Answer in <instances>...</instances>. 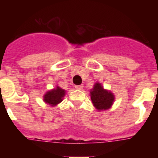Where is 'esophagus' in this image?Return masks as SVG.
I'll return each instance as SVG.
<instances>
[{"instance_id": "34e87169", "label": "esophagus", "mask_w": 158, "mask_h": 158, "mask_svg": "<svg viewBox=\"0 0 158 158\" xmlns=\"http://www.w3.org/2000/svg\"><path fill=\"white\" fill-rule=\"evenodd\" d=\"M84 85H76L75 86V88H76L77 89H78V90H81L82 89H83Z\"/></svg>"}]
</instances>
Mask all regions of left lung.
<instances>
[{
    "label": "left lung",
    "mask_w": 158,
    "mask_h": 158,
    "mask_svg": "<svg viewBox=\"0 0 158 158\" xmlns=\"http://www.w3.org/2000/svg\"><path fill=\"white\" fill-rule=\"evenodd\" d=\"M89 94L93 106L100 111L110 109L115 101L114 93L104 89L100 82L94 84Z\"/></svg>",
    "instance_id": "obj_1"
}]
</instances>
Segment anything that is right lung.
I'll use <instances>...</instances> for the list:
<instances>
[{"instance_id":"right-lung-1","label":"right lung","mask_w":158,"mask_h":158,"mask_svg":"<svg viewBox=\"0 0 158 158\" xmlns=\"http://www.w3.org/2000/svg\"><path fill=\"white\" fill-rule=\"evenodd\" d=\"M65 94H66V91L65 89L57 85L56 88H54L47 91L43 96V100L47 104H49L51 107H54L63 100Z\"/></svg>"}]
</instances>
